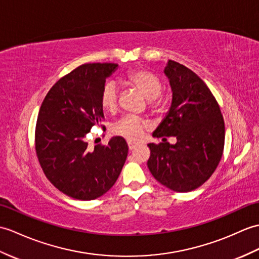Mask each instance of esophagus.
Returning <instances> with one entry per match:
<instances>
[{"instance_id":"34e87169","label":"esophagus","mask_w":259,"mask_h":259,"mask_svg":"<svg viewBox=\"0 0 259 259\" xmlns=\"http://www.w3.org/2000/svg\"><path fill=\"white\" fill-rule=\"evenodd\" d=\"M128 148H129L130 151H132V150H135L137 148V144L132 143V142H128Z\"/></svg>"}]
</instances>
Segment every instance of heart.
<instances>
[{
  "label": "heart",
  "mask_w": 259,
  "mask_h": 259,
  "mask_svg": "<svg viewBox=\"0 0 259 259\" xmlns=\"http://www.w3.org/2000/svg\"><path fill=\"white\" fill-rule=\"evenodd\" d=\"M122 82L131 88L140 92L148 100H152V106L157 107L161 104L159 96L163 89L160 78L147 69H135L128 71L122 77ZM102 110L108 113H115L118 109V89L111 81L106 82L101 89L99 97ZM147 123L135 116H124L113 124L112 134L130 142L140 141L146 130Z\"/></svg>",
  "instance_id": "b5f03b06"
}]
</instances>
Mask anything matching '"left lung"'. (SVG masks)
Here are the masks:
<instances>
[{"mask_svg":"<svg viewBox=\"0 0 259 259\" xmlns=\"http://www.w3.org/2000/svg\"><path fill=\"white\" fill-rule=\"evenodd\" d=\"M164 73L173 92L172 105L153 137H176L178 141L149 143L148 167L162 185L190 192L205 183L220 163L224 119L212 92L194 71L169 61Z\"/></svg>","mask_w":259,"mask_h":259,"instance_id":"1","label":"left lung"}]
</instances>
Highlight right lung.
<instances>
[{
	"instance_id": "obj_1",
	"label": "right lung",
	"mask_w": 259,
	"mask_h": 259,
	"mask_svg": "<svg viewBox=\"0 0 259 259\" xmlns=\"http://www.w3.org/2000/svg\"><path fill=\"white\" fill-rule=\"evenodd\" d=\"M118 64L78 66L55 82L38 111L35 150L46 178L73 198L95 200L116 183L128 155V144L115 137L107 146L88 148L86 136L94 125H104L99 102L106 78Z\"/></svg>"
}]
</instances>
